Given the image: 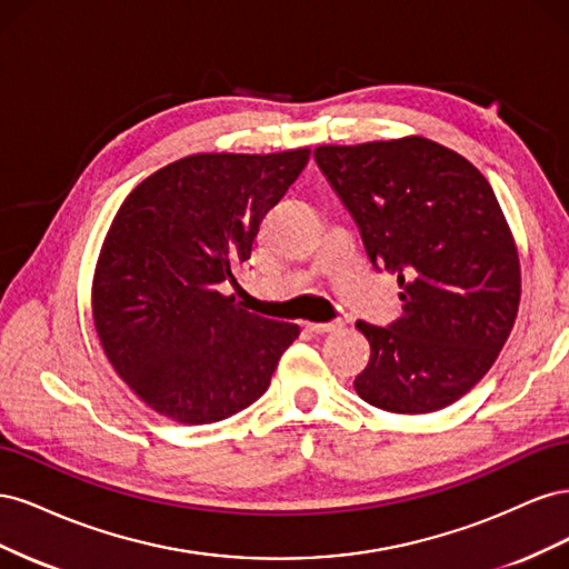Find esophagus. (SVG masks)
I'll use <instances>...</instances> for the list:
<instances>
[{
	"instance_id": "obj_1",
	"label": "esophagus",
	"mask_w": 569,
	"mask_h": 569,
	"mask_svg": "<svg viewBox=\"0 0 569 569\" xmlns=\"http://www.w3.org/2000/svg\"><path fill=\"white\" fill-rule=\"evenodd\" d=\"M339 325H341L339 320H335V322H308V330L316 332V335H325V332H335Z\"/></svg>"
}]
</instances>
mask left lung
Returning <instances> with one entry per match:
<instances>
[{
  "label": "left lung",
  "instance_id": "1",
  "mask_svg": "<svg viewBox=\"0 0 569 569\" xmlns=\"http://www.w3.org/2000/svg\"><path fill=\"white\" fill-rule=\"evenodd\" d=\"M313 157L353 216L375 268L399 278L403 316L358 320L370 341L356 391L401 416L458 401L489 372L520 306V258L491 184L425 137L322 144Z\"/></svg>",
  "mask_w": 569,
  "mask_h": 569
}]
</instances>
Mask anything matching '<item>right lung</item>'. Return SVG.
Masks as SVG:
<instances>
[{
    "instance_id": "1",
    "label": "right lung",
    "mask_w": 569,
    "mask_h": 569,
    "mask_svg": "<svg viewBox=\"0 0 569 569\" xmlns=\"http://www.w3.org/2000/svg\"><path fill=\"white\" fill-rule=\"evenodd\" d=\"M311 149L194 153L157 170L120 206L99 251L92 318L109 363L140 399L209 425L266 393L299 325L244 311L234 268Z\"/></svg>"
}]
</instances>
